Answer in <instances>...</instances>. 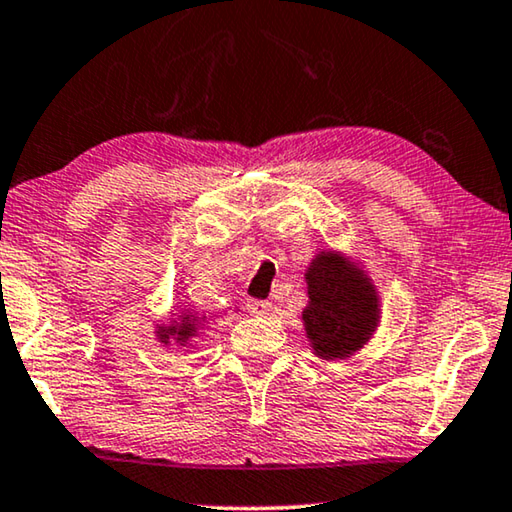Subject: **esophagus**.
<instances>
[{
    "label": "esophagus",
    "instance_id": "obj_1",
    "mask_svg": "<svg viewBox=\"0 0 512 512\" xmlns=\"http://www.w3.org/2000/svg\"><path fill=\"white\" fill-rule=\"evenodd\" d=\"M246 308H248L250 315L262 317V315H269V312H271V303L269 301H259V299H250L246 303Z\"/></svg>",
    "mask_w": 512,
    "mask_h": 512
}]
</instances>
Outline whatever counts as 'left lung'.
I'll list each match as a JSON object with an SVG mask.
<instances>
[{"label": "left lung", "mask_w": 512, "mask_h": 512, "mask_svg": "<svg viewBox=\"0 0 512 512\" xmlns=\"http://www.w3.org/2000/svg\"><path fill=\"white\" fill-rule=\"evenodd\" d=\"M305 280L310 301L303 310V322L315 354L333 361L361 349L379 319L370 280L335 253L312 259Z\"/></svg>", "instance_id": "obj_1"}]
</instances>
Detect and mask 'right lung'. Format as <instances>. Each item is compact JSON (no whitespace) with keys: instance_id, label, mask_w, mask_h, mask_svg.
Segmentation results:
<instances>
[{"instance_id":"right-lung-1","label":"right lung","mask_w":512,"mask_h":512,"mask_svg":"<svg viewBox=\"0 0 512 512\" xmlns=\"http://www.w3.org/2000/svg\"><path fill=\"white\" fill-rule=\"evenodd\" d=\"M190 317H193V315L183 317V322L179 326H170V329H158L160 340L167 342L174 335V340H177V342H186L190 335L195 333V324H193V319H190Z\"/></svg>"}]
</instances>
